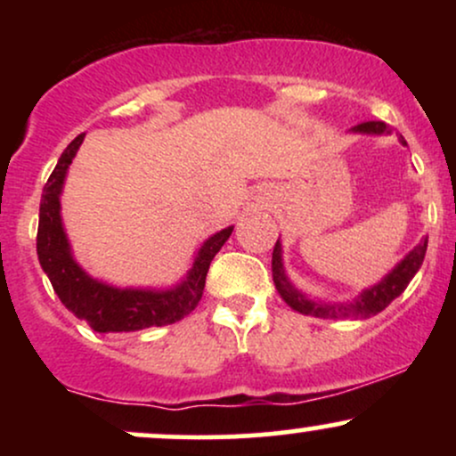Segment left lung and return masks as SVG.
<instances>
[{"label":"left lung","mask_w":456,"mask_h":456,"mask_svg":"<svg viewBox=\"0 0 456 456\" xmlns=\"http://www.w3.org/2000/svg\"><path fill=\"white\" fill-rule=\"evenodd\" d=\"M349 133L392 134V128L386 122H362L358 124V126H354ZM399 141L403 145H407V141L403 137H399ZM427 244L428 238H422L420 244L413 246L410 253H407L405 257L384 276V279L360 291L352 302H326L319 300V297H311L305 294V291L297 289L285 272L281 240H276L274 253H272V279H274L276 291H279V296L285 300V305L294 308L296 313H302V315L322 319H366L378 315V313L384 311L395 297H399L403 291H405V287L410 285V281L416 276L422 261H425Z\"/></svg>","instance_id":"8db88e82"}]
</instances>
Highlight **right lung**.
I'll return each mask as SVG.
<instances>
[{"instance_id": "right-lung-1", "label": "right lung", "mask_w": 456, "mask_h": 456, "mask_svg": "<svg viewBox=\"0 0 456 456\" xmlns=\"http://www.w3.org/2000/svg\"><path fill=\"white\" fill-rule=\"evenodd\" d=\"M83 139H86V133L78 134L61 151L53 174L43 188L36 250H38V261L45 274L49 276L61 305L75 317L86 319L94 332H137V330L180 322L188 313L195 311L201 300L214 255L229 240L233 224L210 235L199 246L186 276L165 289L118 287L94 279L72 255L70 240L61 221V191H64L68 167L72 165Z\"/></svg>"}]
</instances>
